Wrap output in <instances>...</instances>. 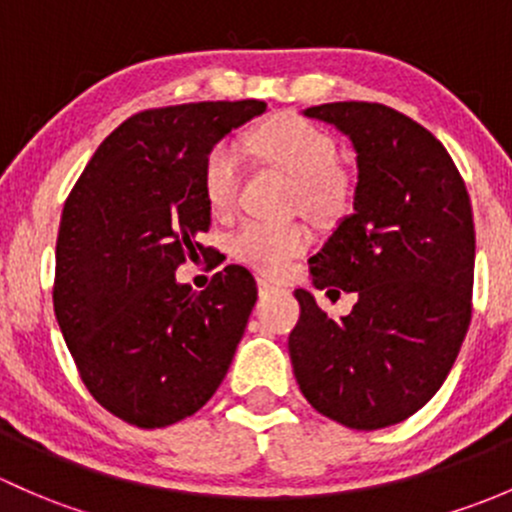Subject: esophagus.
Listing matches in <instances>:
<instances>
[{"instance_id": "1", "label": "esophagus", "mask_w": 512, "mask_h": 512, "mask_svg": "<svg viewBox=\"0 0 512 512\" xmlns=\"http://www.w3.org/2000/svg\"><path fill=\"white\" fill-rule=\"evenodd\" d=\"M256 286H258V293L261 295H268V293H273V291H278V286L273 281H268L266 276H258L256 278Z\"/></svg>"}]
</instances>
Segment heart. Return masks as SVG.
<instances>
[{"instance_id":"obj_1","label":"heart","mask_w":512,"mask_h":512,"mask_svg":"<svg viewBox=\"0 0 512 512\" xmlns=\"http://www.w3.org/2000/svg\"><path fill=\"white\" fill-rule=\"evenodd\" d=\"M251 150L295 177V204L315 219H330L345 207V182L337 175V145L325 130L298 115H281L258 125L249 135ZM241 187V152L231 140H221L207 152L202 165V189L214 214L234 209ZM310 244L300 224L246 221L231 234L229 251L236 261L281 276L295 256Z\"/></svg>"}]
</instances>
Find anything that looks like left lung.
Segmentation results:
<instances>
[{"mask_svg": "<svg viewBox=\"0 0 512 512\" xmlns=\"http://www.w3.org/2000/svg\"><path fill=\"white\" fill-rule=\"evenodd\" d=\"M357 152L355 214L310 258L315 288L357 293L335 320L303 288L288 335L303 397L337 424L374 431L419 412L444 384L471 323V199L424 125L382 103L305 110Z\"/></svg>", "mask_w": 512, "mask_h": 512, "instance_id": "obj_1", "label": "left lung"}]
</instances>
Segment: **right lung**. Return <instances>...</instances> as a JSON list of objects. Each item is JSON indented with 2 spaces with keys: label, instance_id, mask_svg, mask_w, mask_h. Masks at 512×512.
<instances>
[{
  "label": "right lung",
  "instance_id": "right-lung-1",
  "mask_svg": "<svg viewBox=\"0 0 512 512\" xmlns=\"http://www.w3.org/2000/svg\"><path fill=\"white\" fill-rule=\"evenodd\" d=\"M263 100H207L130 115L73 184L56 241L54 310L78 374L103 409L138 429L177 424L229 372L256 303L249 268L229 263L204 291L177 266L207 254V152Z\"/></svg>",
  "mask_w": 512,
  "mask_h": 512
}]
</instances>
